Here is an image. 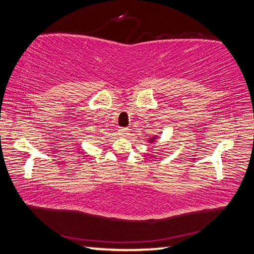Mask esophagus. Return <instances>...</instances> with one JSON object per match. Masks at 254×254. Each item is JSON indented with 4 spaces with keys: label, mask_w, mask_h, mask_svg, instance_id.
<instances>
[{
    "label": "esophagus",
    "mask_w": 254,
    "mask_h": 254,
    "mask_svg": "<svg viewBox=\"0 0 254 254\" xmlns=\"http://www.w3.org/2000/svg\"><path fill=\"white\" fill-rule=\"evenodd\" d=\"M129 132H130V129H129V128H120V129H118V133H120L121 136H128Z\"/></svg>",
    "instance_id": "34e87169"
}]
</instances>
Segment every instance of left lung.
Returning a JSON list of instances; mask_svg holds the SVG:
<instances>
[{
    "instance_id": "obj_1",
    "label": "left lung",
    "mask_w": 254,
    "mask_h": 254,
    "mask_svg": "<svg viewBox=\"0 0 254 254\" xmlns=\"http://www.w3.org/2000/svg\"><path fill=\"white\" fill-rule=\"evenodd\" d=\"M157 139H159V137H157L156 134H155V136H152V137H150V138L148 139V142L151 143V144H154V143L156 142Z\"/></svg>"
}]
</instances>
